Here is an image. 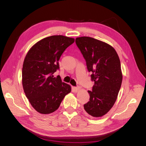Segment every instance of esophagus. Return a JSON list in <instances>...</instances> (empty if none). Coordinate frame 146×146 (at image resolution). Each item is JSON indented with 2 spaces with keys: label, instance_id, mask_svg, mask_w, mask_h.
Returning a JSON list of instances; mask_svg holds the SVG:
<instances>
[{
  "label": "esophagus",
  "instance_id": "esophagus-1",
  "mask_svg": "<svg viewBox=\"0 0 146 146\" xmlns=\"http://www.w3.org/2000/svg\"><path fill=\"white\" fill-rule=\"evenodd\" d=\"M81 89V87L80 86H76V87H74L73 88V90L74 92H77L78 91H80V90Z\"/></svg>",
  "mask_w": 146,
  "mask_h": 146
}]
</instances>
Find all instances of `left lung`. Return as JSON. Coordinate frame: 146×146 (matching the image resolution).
<instances>
[{"instance_id": "left-lung-1", "label": "left lung", "mask_w": 146, "mask_h": 146, "mask_svg": "<svg viewBox=\"0 0 146 146\" xmlns=\"http://www.w3.org/2000/svg\"><path fill=\"white\" fill-rule=\"evenodd\" d=\"M76 42L94 82L92 91H88L90 101L84 105V109L92 117H102L113 107L120 90L122 81L120 60L111 46L98 39L82 36L77 38Z\"/></svg>"}]
</instances>
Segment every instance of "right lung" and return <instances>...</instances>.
Returning a JSON list of instances; mask_svg holds the SVG:
<instances>
[{
    "instance_id": "obj_1",
    "label": "right lung",
    "mask_w": 146,
    "mask_h": 146,
    "mask_svg": "<svg viewBox=\"0 0 146 146\" xmlns=\"http://www.w3.org/2000/svg\"><path fill=\"white\" fill-rule=\"evenodd\" d=\"M72 38L54 35L39 41L26 55L22 70V83L26 97L38 113L50 114L58 109L71 87L52 76L58 69L66 48L74 42Z\"/></svg>"
}]
</instances>
